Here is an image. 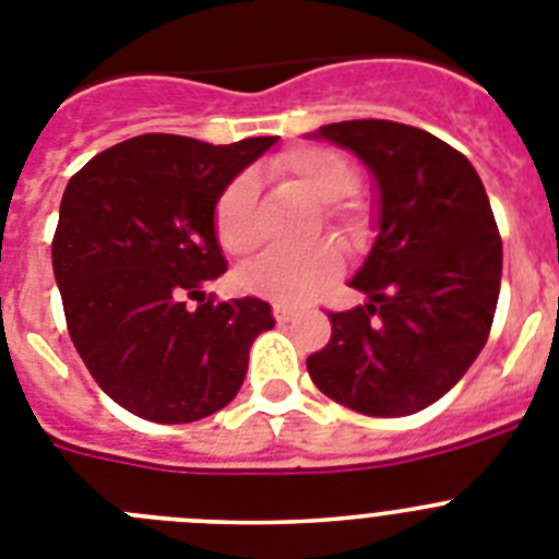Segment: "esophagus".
I'll list each match as a JSON object with an SVG mask.
<instances>
[{"label": "esophagus", "instance_id": "obj_1", "mask_svg": "<svg viewBox=\"0 0 559 559\" xmlns=\"http://www.w3.org/2000/svg\"><path fill=\"white\" fill-rule=\"evenodd\" d=\"M274 319H276V322H280V324L290 322V319H294V310L285 308V305H274Z\"/></svg>", "mask_w": 559, "mask_h": 559}]
</instances>
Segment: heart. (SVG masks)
<instances>
[{"instance_id":"1","label":"heart","mask_w":559,"mask_h":559,"mask_svg":"<svg viewBox=\"0 0 559 559\" xmlns=\"http://www.w3.org/2000/svg\"><path fill=\"white\" fill-rule=\"evenodd\" d=\"M271 176L305 199L324 206V221L341 231H355V212L338 204L355 190V170L330 147H296L274 162ZM215 235L229 254H249L260 243L254 215V185L237 176L215 206ZM341 249L333 240H319L305 249H271L237 269V285L249 294L269 296L274 302L299 305L313 299L341 271Z\"/></svg>"}]
</instances>
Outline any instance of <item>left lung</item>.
Here are the masks:
<instances>
[{"instance_id": "8db88e82", "label": "left lung", "mask_w": 559, "mask_h": 559, "mask_svg": "<svg viewBox=\"0 0 559 559\" xmlns=\"http://www.w3.org/2000/svg\"><path fill=\"white\" fill-rule=\"evenodd\" d=\"M378 187V235L349 280L369 302L330 313L308 358L319 392L367 417H406L456 386L487 344L501 290V237L476 167L423 128L322 126Z\"/></svg>"}]
</instances>
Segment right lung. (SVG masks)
<instances>
[{
	"label": "right lung",
	"mask_w": 559,
	"mask_h": 559,
	"mask_svg": "<svg viewBox=\"0 0 559 559\" xmlns=\"http://www.w3.org/2000/svg\"><path fill=\"white\" fill-rule=\"evenodd\" d=\"M276 136L231 145L142 133L69 179L52 237L67 328L97 386L151 423L229 406L254 338L274 328L254 296L187 305L226 271L215 206Z\"/></svg>",
	"instance_id": "right-lung-1"
}]
</instances>
